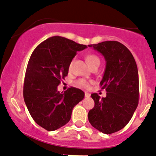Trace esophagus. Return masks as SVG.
<instances>
[{"label": "esophagus", "instance_id": "34e87169", "mask_svg": "<svg viewBox=\"0 0 156 156\" xmlns=\"http://www.w3.org/2000/svg\"><path fill=\"white\" fill-rule=\"evenodd\" d=\"M85 98L90 97V93H88V92H85Z\"/></svg>", "mask_w": 156, "mask_h": 156}]
</instances>
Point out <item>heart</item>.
Here are the masks:
<instances>
[{
  "label": "heart",
  "mask_w": 156,
  "mask_h": 156,
  "mask_svg": "<svg viewBox=\"0 0 156 156\" xmlns=\"http://www.w3.org/2000/svg\"><path fill=\"white\" fill-rule=\"evenodd\" d=\"M86 61L89 64V65L91 67L94 66L95 64H100V60H99V57H97L96 55H94V54H89L86 57ZM72 65H73V61H71L69 64V70H71L72 68ZM77 86L78 87H81V88H88V85H89V81H88L87 80L85 79H78V81L75 82Z\"/></svg>",
  "instance_id": "obj_1"
}]
</instances>
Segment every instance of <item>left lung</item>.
<instances>
[{
	"mask_svg": "<svg viewBox=\"0 0 156 156\" xmlns=\"http://www.w3.org/2000/svg\"><path fill=\"white\" fill-rule=\"evenodd\" d=\"M102 54L106 69L100 81L106 96L91 95L95 106L88 114L92 127L103 134L116 132L127 125L139 99V80L135 60L130 50L117 41L88 45Z\"/></svg>",
	"mask_w": 156,
	"mask_h": 156,
	"instance_id": "1",
	"label": "left lung"
}]
</instances>
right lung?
Listing matches in <instances>:
<instances>
[{
    "instance_id": "1",
    "label": "right lung",
    "mask_w": 156,
    "mask_h": 156,
    "mask_svg": "<svg viewBox=\"0 0 156 156\" xmlns=\"http://www.w3.org/2000/svg\"><path fill=\"white\" fill-rule=\"evenodd\" d=\"M87 46L61 36L50 37L39 44L29 58L24 81L23 97L31 116L49 131L65 125L73 108L85 93L71 87L60 92L57 86L68 74L69 64L78 51Z\"/></svg>"
}]
</instances>
